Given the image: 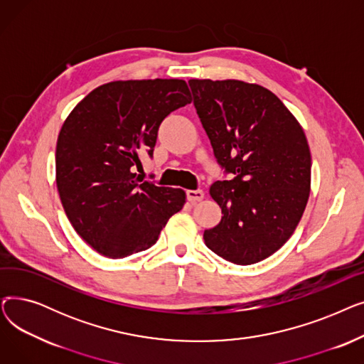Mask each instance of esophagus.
<instances>
[{
  "label": "esophagus",
  "instance_id": "34e87169",
  "mask_svg": "<svg viewBox=\"0 0 364 364\" xmlns=\"http://www.w3.org/2000/svg\"><path fill=\"white\" fill-rule=\"evenodd\" d=\"M186 196H187L188 202L195 203V202H199V200H202V199H203V192H202L200 188H196V190H187V192H186Z\"/></svg>",
  "mask_w": 364,
  "mask_h": 364
}]
</instances>
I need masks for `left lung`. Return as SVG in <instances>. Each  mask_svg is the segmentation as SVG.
<instances>
[{"mask_svg":"<svg viewBox=\"0 0 364 364\" xmlns=\"http://www.w3.org/2000/svg\"><path fill=\"white\" fill-rule=\"evenodd\" d=\"M214 156L230 180L209 193L221 221L203 232L225 261L250 265L286 243L310 196L311 155L304 129L276 94L237 80H190Z\"/></svg>","mask_w":364,"mask_h":364,"instance_id":"obj_1","label":"left lung"}]
</instances>
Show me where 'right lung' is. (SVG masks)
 <instances>
[{"label": "right lung", "mask_w": 364, "mask_h": 364, "mask_svg": "<svg viewBox=\"0 0 364 364\" xmlns=\"http://www.w3.org/2000/svg\"><path fill=\"white\" fill-rule=\"evenodd\" d=\"M192 102L183 80L113 81L92 90L66 118L55 146L65 213L91 247L125 258L155 245L186 202L181 188L143 181L162 121Z\"/></svg>", "instance_id": "add662e5"}]
</instances>
